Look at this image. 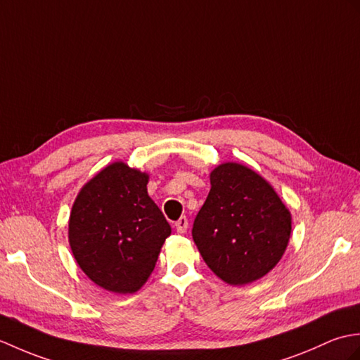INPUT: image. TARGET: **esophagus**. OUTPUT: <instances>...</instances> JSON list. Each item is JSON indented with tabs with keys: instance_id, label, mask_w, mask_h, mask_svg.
<instances>
[{
	"instance_id": "esophagus-1",
	"label": "esophagus",
	"mask_w": 360,
	"mask_h": 360,
	"mask_svg": "<svg viewBox=\"0 0 360 360\" xmlns=\"http://www.w3.org/2000/svg\"><path fill=\"white\" fill-rule=\"evenodd\" d=\"M189 226V221L186 217H180L177 221H175V229H177V233L180 234H185L188 231Z\"/></svg>"
}]
</instances>
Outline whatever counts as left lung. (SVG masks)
<instances>
[{
  "label": "left lung",
  "instance_id": "left-lung-1",
  "mask_svg": "<svg viewBox=\"0 0 360 360\" xmlns=\"http://www.w3.org/2000/svg\"><path fill=\"white\" fill-rule=\"evenodd\" d=\"M198 211L193 238L212 273L229 285L259 281L288 246L291 214L274 188L250 167L221 163Z\"/></svg>",
  "mask_w": 360,
  "mask_h": 360
}]
</instances>
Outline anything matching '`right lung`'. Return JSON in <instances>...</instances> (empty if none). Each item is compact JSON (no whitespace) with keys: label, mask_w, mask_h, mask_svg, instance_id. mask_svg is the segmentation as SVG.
I'll return each mask as SVG.
<instances>
[{"label":"right lung","mask_w":360,"mask_h":360,"mask_svg":"<svg viewBox=\"0 0 360 360\" xmlns=\"http://www.w3.org/2000/svg\"><path fill=\"white\" fill-rule=\"evenodd\" d=\"M149 175L108 165L79 191L69 217V245L83 273L101 288L132 294L146 283L171 226L148 195Z\"/></svg>","instance_id":"right-lung-1"}]
</instances>
